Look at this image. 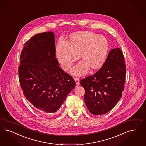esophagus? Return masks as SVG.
<instances>
[{"instance_id": "34e87169", "label": "esophagus", "mask_w": 146, "mask_h": 146, "mask_svg": "<svg viewBox=\"0 0 146 146\" xmlns=\"http://www.w3.org/2000/svg\"><path fill=\"white\" fill-rule=\"evenodd\" d=\"M74 80H75L76 82V86H78L80 85V81H79V79L78 78H74Z\"/></svg>"}]
</instances>
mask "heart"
<instances>
[{
	"mask_svg": "<svg viewBox=\"0 0 146 146\" xmlns=\"http://www.w3.org/2000/svg\"><path fill=\"white\" fill-rule=\"evenodd\" d=\"M108 42L103 35L90 31L71 33L64 42H59L56 47V56L64 71L69 70L78 56L82 62L72 70L76 75L85 74L89 69H100L106 61Z\"/></svg>",
	"mask_w": 146,
	"mask_h": 146,
	"instance_id": "obj_1",
	"label": "heart"
}]
</instances>
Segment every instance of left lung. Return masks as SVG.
I'll use <instances>...</instances> for the list:
<instances>
[{
  "instance_id": "obj_1",
  "label": "left lung",
  "mask_w": 146,
  "mask_h": 146,
  "mask_svg": "<svg viewBox=\"0 0 146 146\" xmlns=\"http://www.w3.org/2000/svg\"><path fill=\"white\" fill-rule=\"evenodd\" d=\"M126 64L121 50L112 49L103 66L94 75L81 80L85 89L84 100L94 115L108 113L122 97L126 77Z\"/></svg>"
}]
</instances>
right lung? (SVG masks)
Instances as JSON below:
<instances>
[{
	"instance_id": "1",
	"label": "right lung",
	"mask_w": 146,
	"mask_h": 146,
	"mask_svg": "<svg viewBox=\"0 0 146 146\" xmlns=\"http://www.w3.org/2000/svg\"><path fill=\"white\" fill-rule=\"evenodd\" d=\"M55 44L53 32L36 34L24 44L20 58L19 82L24 96L46 113L59 110L76 85L59 66Z\"/></svg>"
}]
</instances>
